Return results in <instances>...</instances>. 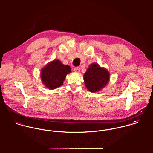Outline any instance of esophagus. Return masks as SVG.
I'll return each instance as SVG.
<instances>
[{
  "label": "esophagus",
  "mask_w": 153,
  "mask_h": 153,
  "mask_svg": "<svg viewBox=\"0 0 153 153\" xmlns=\"http://www.w3.org/2000/svg\"><path fill=\"white\" fill-rule=\"evenodd\" d=\"M80 69H81V68H80V67H75V68H74V71L75 72H77V73H79V71H80Z\"/></svg>",
  "instance_id": "esophagus-1"
}]
</instances>
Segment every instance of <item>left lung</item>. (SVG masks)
<instances>
[{
  "instance_id": "obj_1",
  "label": "left lung",
  "mask_w": 153,
  "mask_h": 153,
  "mask_svg": "<svg viewBox=\"0 0 153 153\" xmlns=\"http://www.w3.org/2000/svg\"><path fill=\"white\" fill-rule=\"evenodd\" d=\"M109 71L95 63L89 65L84 75L85 85L91 92H99L105 87L109 82Z\"/></svg>"
}]
</instances>
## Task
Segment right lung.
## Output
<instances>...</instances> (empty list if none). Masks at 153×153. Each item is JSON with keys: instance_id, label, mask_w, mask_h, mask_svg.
Instances as JSON below:
<instances>
[{"instance_id": "obj_1", "label": "right lung", "mask_w": 153, "mask_h": 153, "mask_svg": "<svg viewBox=\"0 0 153 153\" xmlns=\"http://www.w3.org/2000/svg\"><path fill=\"white\" fill-rule=\"evenodd\" d=\"M71 72L69 66L64 65L59 59H54L41 69V79L45 87L55 89L63 85L66 75Z\"/></svg>"}]
</instances>
